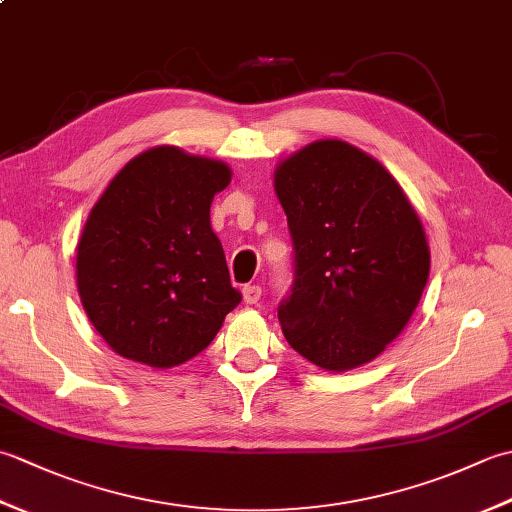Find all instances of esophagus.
I'll use <instances>...</instances> for the list:
<instances>
[{
    "instance_id": "1",
    "label": "esophagus",
    "mask_w": 512,
    "mask_h": 512,
    "mask_svg": "<svg viewBox=\"0 0 512 512\" xmlns=\"http://www.w3.org/2000/svg\"><path fill=\"white\" fill-rule=\"evenodd\" d=\"M242 295H244V301L248 303V306H253V303H259V299H262V288H259V286H244Z\"/></svg>"
}]
</instances>
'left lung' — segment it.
Instances as JSON below:
<instances>
[{"label":"left lung","instance_id":"left-lung-1","mask_svg":"<svg viewBox=\"0 0 512 512\" xmlns=\"http://www.w3.org/2000/svg\"><path fill=\"white\" fill-rule=\"evenodd\" d=\"M295 246L279 303L292 350L328 372L361 367L405 330L429 279V244L396 178L345 140H317L275 169Z\"/></svg>","mask_w":512,"mask_h":512}]
</instances>
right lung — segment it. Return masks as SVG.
I'll return each mask as SVG.
<instances>
[{
    "instance_id": "add662e5",
    "label": "right lung",
    "mask_w": 512,
    "mask_h": 512,
    "mask_svg": "<svg viewBox=\"0 0 512 512\" xmlns=\"http://www.w3.org/2000/svg\"><path fill=\"white\" fill-rule=\"evenodd\" d=\"M228 182L226 162L160 145L107 184L76 246V286L116 354L160 369L187 363L242 301L211 228L213 195Z\"/></svg>"
}]
</instances>
